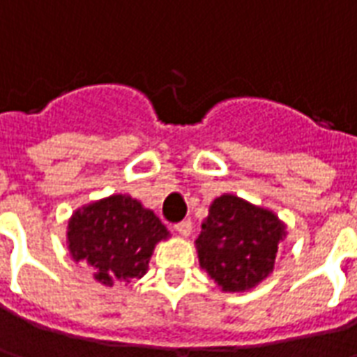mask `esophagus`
Masks as SVG:
<instances>
[{
    "mask_svg": "<svg viewBox=\"0 0 357 357\" xmlns=\"http://www.w3.org/2000/svg\"><path fill=\"white\" fill-rule=\"evenodd\" d=\"M174 229H176L181 237H189V235H191V229H193V224H191V220H183V222H179V224L174 225Z\"/></svg>",
    "mask_w": 357,
    "mask_h": 357,
    "instance_id": "34e87169",
    "label": "esophagus"
}]
</instances>
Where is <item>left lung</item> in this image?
Returning a JSON list of instances; mask_svg holds the SVG:
<instances>
[{
	"label": "left lung",
	"mask_w": 357,
	"mask_h": 357,
	"mask_svg": "<svg viewBox=\"0 0 357 357\" xmlns=\"http://www.w3.org/2000/svg\"><path fill=\"white\" fill-rule=\"evenodd\" d=\"M284 235L287 227L271 210L222 195L210 204L195 245L201 268L222 291L245 292L273 271Z\"/></svg>",
	"instance_id": "obj_1"
}]
</instances>
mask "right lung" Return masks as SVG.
Listing matches in <instances>:
<instances>
[{"label":"right lung","mask_w":357,"mask_h":357,"mask_svg":"<svg viewBox=\"0 0 357 357\" xmlns=\"http://www.w3.org/2000/svg\"><path fill=\"white\" fill-rule=\"evenodd\" d=\"M168 229L130 195H110L74 212L66 227V245L76 264L84 262L99 283L141 279L156 243Z\"/></svg>","instance_id":"obj_1"}]
</instances>
